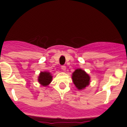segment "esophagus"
I'll use <instances>...</instances> for the list:
<instances>
[{
	"mask_svg": "<svg viewBox=\"0 0 127 127\" xmlns=\"http://www.w3.org/2000/svg\"><path fill=\"white\" fill-rule=\"evenodd\" d=\"M61 69L63 70V71H65L66 69V67L65 66H61Z\"/></svg>",
	"mask_w": 127,
	"mask_h": 127,
	"instance_id": "34e87169",
	"label": "esophagus"
}]
</instances>
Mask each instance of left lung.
<instances>
[{
  "label": "left lung",
  "mask_w": 127,
  "mask_h": 127,
  "mask_svg": "<svg viewBox=\"0 0 127 127\" xmlns=\"http://www.w3.org/2000/svg\"><path fill=\"white\" fill-rule=\"evenodd\" d=\"M72 79L74 84L78 90H82L90 83V76L82 68H77L72 74Z\"/></svg>",
  "instance_id": "8db88e82"
}]
</instances>
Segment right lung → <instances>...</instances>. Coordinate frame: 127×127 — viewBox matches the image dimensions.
Returning a JSON list of instances; mask_svg holds the SVG:
<instances>
[{
    "mask_svg": "<svg viewBox=\"0 0 127 127\" xmlns=\"http://www.w3.org/2000/svg\"><path fill=\"white\" fill-rule=\"evenodd\" d=\"M53 76L51 72L48 71L41 72L38 76V82L43 86H47L52 82Z\"/></svg>",
    "mask_w": 127,
    "mask_h": 127,
    "instance_id": "add662e5",
    "label": "right lung"
}]
</instances>
